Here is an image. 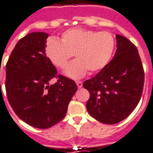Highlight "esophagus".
Listing matches in <instances>:
<instances>
[{"instance_id":"obj_1","label":"esophagus","mask_w":153,"mask_h":153,"mask_svg":"<svg viewBox=\"0 0 153 153\" xmlns=\"http://www.w3.org/2000/svg\"><path fill=\"white\" fill-rule=\"evenodd\" d=\"M76 85H77L78 88H81L82 87V85H83L81 81H76Z\"/></svg>"}]
</instances>
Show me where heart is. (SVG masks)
<instances>
[{"instance_id":"b5f03b06","label":"heart","mask_w":153,"mask_h":153,"mask_svg":"<svg viewBox=\"0 0 153 153\" xmlns=\"http://www.w3.org/2000/svg\"><path fill=\"white\" fill-rule=\"evenodd\" d=\"M116 47L114 36L108 32H95L76 27L68 29L61 36V41L49 38L45 53L51 62L63 68L72 54L76 57L64 69L68 77L79 79L89 72H99L109 63Z\"/></svg>"}]
</instances>
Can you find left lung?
<instances>
[{
	"label": "left lung",
	"mask_w": 153,
	"mask_h": 153,
	"mask_svg": "<svg viewBox=\"0 0 153 153\" xmlns=\"http://www.w3.org/2000/svg\"><path fill=\"white\" fill-rule=\"evenodd\" d=\"M114 57L96 76L83 83L89 90L86 108L102 123L113 125L133 112L142 95L144 72L135 45L125 36L116 35Z\"/></svg>",
	"instance_id": "1"
}]
</instances>
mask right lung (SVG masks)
Listing matches in <instances>:
<instances>
[{
  "label": "right lung",
  "instance_id": "obj_1",
  "mask_svg": "<svg viewBox=\"0 0 153 153\" xmlns=\"http://www.w3.org/2000/svg\"><path fill=\"white\" fill-rule=\"evenodd\" d=\"M49 34L32 32L18 41L6 63L5 90L11 108L24 122L47 129L65 117L77 85L75 81L58 76L45 53Z\"/></svg>",
  "mask_w": 153,
  "mask_h": 153
}]
</instances>
